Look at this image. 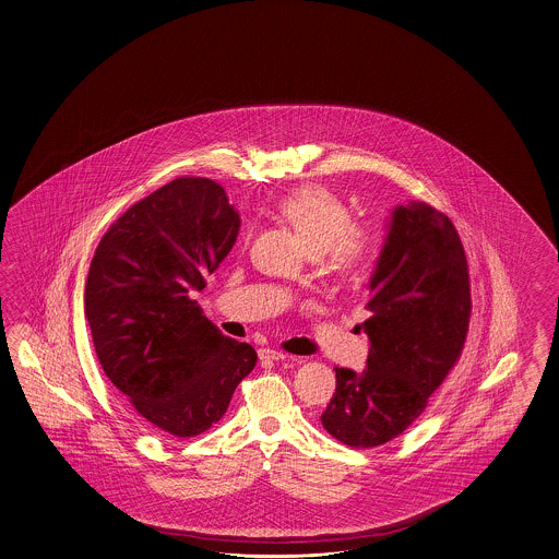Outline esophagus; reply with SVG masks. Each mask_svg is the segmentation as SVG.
Returning a JSON list of instances; mask_svg holds the SVG:
<instances>
[{
	"instance_id": "esophagus-1",
	"label": "esophagus",
	"mask_w": 559,
	"mask_h": 559,
	"mask_svg": "<svg viewBox=\"0 0 559 559\" xmlns=\"http://www.w3.org/2000/svg\"><path fill=\"white\" fill-rule=\"evenodd\" d=\"M259 357L262 361H283L288 355L278 352V349H271V347H264L260 349Z\"/></svg>"
}]
</instances>
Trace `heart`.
Segmentation results:
<instances>
[{
  "instance_id": "1",
  "label": "heart",
  "mask_w": 559,
  "mask_h": 559,
  "mask_svg": "<svg viewBox=\"0 0 559 559\" xmlns=\"http://www.w3.org/2000/svg\"><path fill=\"white\" fill-rule=\"evenodd\" d=\"M278 214L299 234L328 276L347 278L368 257L369 234L340 198L323 188H300L278 202Z\"/></svg>"
}]
</instances>
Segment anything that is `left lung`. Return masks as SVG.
<instances>
[{
	"mask_svg": "<svg viewBox=\"0 0 559 559\" xmlns=\"http://www.w3.org/2000/svg\"><path fill=\"white\" fill-rule=\"evenodd\" d=\"M368 369L335 368L321 424L352 449L402 435L463 354L471 319L468 262L449 216L423 202L397 205L369 283Z\"/></svg>",
	"mask_w": 559,
	"mask_h": 559,
	"instance_id": "8db88e82",
	"label": "left lung"
}]
</instances>
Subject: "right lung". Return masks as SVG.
I'll return each mask as SVG.
<instances>
[{
	"label": "right lung",
	"mask_w": 559,
	"mask_h": 559,
	"mask_svg": "<svg viewBox=\"0 0 559 559\" xmlns=\"http://www.w3.org/2000/svg\"><path fill=\"white\" fill-rule=\"evenodd\" d=\"M238 228L222 186L178 178L110 224L91 260L84 314L96 357L164 436L212 428L257 366L254 347L222 335L190 295L226 259Z\"/></svg>",
	"instance_id": "add662e5"
}]
</instances>
